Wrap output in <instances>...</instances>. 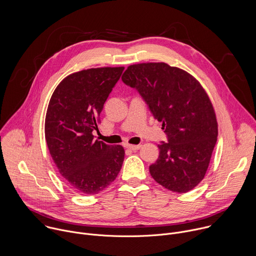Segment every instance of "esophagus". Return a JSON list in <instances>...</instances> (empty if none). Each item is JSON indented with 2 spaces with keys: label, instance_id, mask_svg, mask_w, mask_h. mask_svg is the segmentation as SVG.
<instances>
[{
  "label": "esophagus",
  "instance_id": "esophagus-1",
  "mask_svg": "<svg viewBox=\"0 0 256 256\" xmlns=\"http://www.w3.org/2000/svg\"><path fill=\"white\" fill-rule=\"evenodd\" d=\"M126 148L128 150H138L140 148V144H136V146H132V144H128Z\"/></svg>",
  "mask_w": 256,
  "mask_h": 256
}]
</instances>
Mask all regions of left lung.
Segmentation results:
<instances>
[{
  "instance_id": "left-lung-1",
  "label": "left lung",
  "mask_w": 256,
  "mask_h": 256,
  "mask_svg": "<svg viewBox=\"0 0 256 256\" xmlns=\"http://www.w3.org/2000/svg\"><path fill=\"white\" fill-rule=\"evenodd\" d=\"M122 80L140 94L166 134V142L158 144L150 176L170 191L192 190L206 174L218 136L215 112L201 84L162 62L130 65Z\"/></svg>"
}]
</instances>
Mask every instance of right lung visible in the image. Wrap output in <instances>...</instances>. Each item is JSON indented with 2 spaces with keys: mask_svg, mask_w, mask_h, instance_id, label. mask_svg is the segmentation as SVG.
<instances>
[{
  "mask_svg": "<svg viewBox=\"0 0 256 256\" xmlns=\"http://www.w3.org/2000/svg\"><path fill=\"white\" fill-rule=\"evenodd\" d=\"M124 67L92 68L65 77L46 114L45 138L60 175L76 192L94 195L118 177L124 158L122 146L94 140L104 106Z\"/></svg>",
  "mask_w": 256,
  "mask_h": 256,
  "instance_id": "1",
  "label": "right lung"
}]
</instances>
